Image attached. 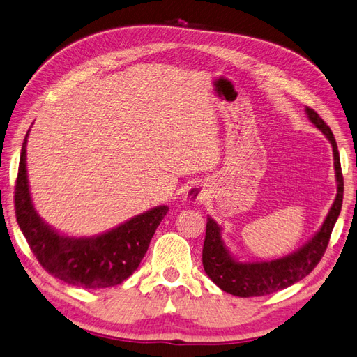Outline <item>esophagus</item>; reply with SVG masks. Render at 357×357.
<instances>
[{"mask_svg": "<svg viewBox=\"0 0 357 357\" xmlns=\"http://www.w3.org/2000/svg\"><path fill=\"white\" fill-rule=\"evenodd\" d=\"M204 195H206V189L203 188V185H192V186L188 189V192L185 195V199H186V202H189V203H194L195 204V203L202 202V199L204 198Z\"/></svg>", "mask_w": 357, "mask_h": 357, "instance_id": "obj_1", "label": "esophagus"}]
</instances>
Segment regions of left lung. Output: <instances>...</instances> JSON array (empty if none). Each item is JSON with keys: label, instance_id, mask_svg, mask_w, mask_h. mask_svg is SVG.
<instances>
[{"label": "left lung", "instance_id": "8db88e82", "mask_svg": "<svg viewBox=\"0 0 357 357\" xmlns=\"http://www.w3.org/2000/svg\"><path fill=\"white\" fill-rule=\"evenodd\" d=\"M306 115L310 123L332 144L335 178L337 186L335 202L330 207L323 225L306 244L291 255L274 260H260V262H242V260L234 257L222 239L221 225L208 216L203 245V266L208 279L224 292L247 298L260 297V295L284 289L310 274L324 255L330 234H332L335 222L341 213L344 177L332 130L319 118L315 110L306 107Z\"/></svg>", "mask_w": 357, "mask_h": 357}]
</instances>
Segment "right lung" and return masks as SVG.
<instances>
[{
  "instance_id": "add662e5",
  "label": "right lung",
  "mask_w": 357,
  "mask_h": 357,
  "mask_svg": "<svg viewBox=\"0 0 357 357\" xmlns=\"http://www.w3.org/2000/svg\"><path fill=\"white\" fill-rule=\"evenodd\" d=\"M29 133L30 130L21 149L15 213L33 255L47 273L78 288L100 289L123 283L141 264L169 207H153L95 236L75 238L59 233L40 218L30 195L25 163Z\"/></svg>"
}]
</instances>
